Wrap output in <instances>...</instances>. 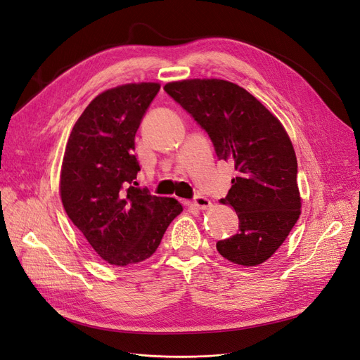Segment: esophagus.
I'll list each match as a JSON object with an SVG mask.
<instances>
[{"instance_id":"34e87169","label":"esophagus","mask_w":360,"mask_h":360,"mask_svg":"<svg viewBox=\"0 0 360 360\" xmlns=\"http://www.w3.org/2000/svg\"><path fill=\"white\" fill-rule=\"evenodd\" d=\"M193 205L197 207V210H202V211L210 210V207L212 206L211 200L207 199V197H205V195H195Z\"/></svg>"}]
</instances>
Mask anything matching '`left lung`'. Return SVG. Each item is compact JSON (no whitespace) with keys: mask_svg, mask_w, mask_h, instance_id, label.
Wrapping results in <instances>:
<instances>
[{"mask_svg":"<svg viewBox=\"0 0 360 360\" xmlns=\"http://www.w3.org/2000/svg\"><path fill=\"white\" fill-rule=\"evenodd\" d=\"M165 89L210 134L218 158L236 170L219 202L236 211L239 230L217 242L218 252L242 266L266 262L283 245L302 206L297 160L284 125L247 89L224 79L176 80Z\"/></svg>","mask_w":360,"mask_h":360,"instance_id":"8db88e82","label":"left lung"}]
</instances>
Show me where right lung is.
<instances>
[{"mask_svg": "<svg viewBox=\"0 0 360 360\" xmlns=\"http://www.w3.org/2000/svg\"><path fill=\"white\" fill-rule=\"evenodd\" d=\"M160 89L157 82L103 91L76 121L61 166L64 210L98 256L115 266L149 259L182 212L173 197L133 187L141 170L134 137Z\"/></svg>", "mask_w": 360, "mask_h": 360, "instance_id": "add662e5", "label": "right lung"}]
</instances>
